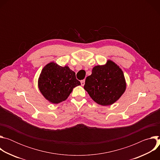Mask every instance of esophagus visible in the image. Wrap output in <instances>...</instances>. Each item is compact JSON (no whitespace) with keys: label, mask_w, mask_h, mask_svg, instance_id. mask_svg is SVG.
Instances as JSON below:
<instances>
[{"label":"esophagus","mask_w":160,"mask_h":160,"mask_svg":"<svg viewBox=\"0 0 160 160\" xmlns=\"http://www.w3.org/2000/svg\"><path fill=\"white\" fill-rule=\"evenodd\" d=\"M81 85L82 86H83L85 85V80H81Z\"/></svg>","instance_id":"34e87169"}]
</instances>
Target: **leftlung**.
I'll return each instance as SVG.
<instances>
[{"mask_svg": "<svg viewBox=\"0 0 160 160\" xmlns=\"http://www.w3.org/2000/svg\"><path fill=\"white\" fill-rule=\"evenodd\" d=\"M84 89L96 103L109 106L115 103L125 92L126 82L121 68L108 60L104 65L93 68L85 80Z\"/></svg>", "mask_w": 160, "mask_h": 160, "instance_id": "obj_1", "label": "left lung"}]
</instances>
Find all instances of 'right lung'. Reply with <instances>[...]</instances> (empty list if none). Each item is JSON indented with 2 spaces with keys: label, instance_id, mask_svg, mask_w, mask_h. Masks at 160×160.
I'll return each instance as SVG.
<instances>
[{
  "label": "right lung",
  "instance_id": "add662e5",
  "mask_svg": "<svg viewBox=\"0 0 160 160\" xmlns=\"http://www.w3.org/2000/svg\"><path fill=\"white\" fill-rule=\"evenodd\" d=\"M80 85L75 73L69 67L61 66L54 62H51L43 67L38 80L41 94L53 104L65 101L73 88Z\"/></svg>",
  "mask_w": 160,
  "mask_h": 160
}]
</instances>
